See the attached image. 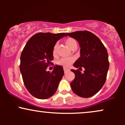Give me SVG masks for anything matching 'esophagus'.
I'll return each mask as SVG.
<instances>
[{
	"label": "esophagus",
	"instance_id": "esophagus-1",
	"mask_svg": "<svg viewBox=\"0 0 125 125\" xmlns=\"http://www.w3.org/2000/svg\"><path fill=\"white\" fill-rule=\"evenodd\" d=\"M63 70H64V73H66L67 71H69V69L66 68V67H64V68H63Z\"/></svg>",
	"mask_w": 125,
	"mask_h": 125
}]
</instances>
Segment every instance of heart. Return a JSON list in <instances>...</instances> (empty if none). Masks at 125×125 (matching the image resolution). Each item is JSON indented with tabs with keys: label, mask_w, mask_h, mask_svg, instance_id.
<instances>
[{
	"label": "heart",
	"mask_w": 125,
	"mask_h": 125,
	"mask_svg": "<svg viewBox=\"0 0 125 125\" xmlns=\"http://www.w3.org/2000/svg\"><path fill=\"white\" fill-rule=\"evenodd\" d=\"M65 43L69 48L72 49L74 46L77 45L76 41L74 39L69 38H67L65 40ZM57 44H56L54 46L53 49V54L55 55L56 53V49H57ZM74 61V58L73 57H69V58H63L61 59L59 61H58V63L60 65L63 66L64 67H68Z\"/></svg>",
	"instance_id": "obj_1"
}]
</instances>
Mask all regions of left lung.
I'll return each instance as SVG.
<instances>
[{
  "label": "left lung",
  "instance_id": "left-lung-1",
  "mask_svg": "<svg viewBox=\"0 0 125 125\" xmlns=\"http://www.w3.org/2000/svg\"><path fill=\"white\" fill-rule=\"evenodd\" d=\"M75 39L81 47V57L74 62L75 67H84V73L71 69L75 74L71 83L72 90L82 97H90L101 89L106 79L109 67L108 54L101 41L89 31L67 33Z\"/></svg>",
  "mask_w": 125,
  "mask_h": 125
}]
</instances>
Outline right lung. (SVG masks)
Listing matches in <instances>:
<instances>
[{"instance_id":"right-lung-1","label":"right lung","mask_w":125,"mask_h":125,"mask_svg":"<svg viewBox=\"0 0 125 125\" xmlns=\"http://www.w3.org/2000/svg\"><path fill=\"white\" fill-rule=\"evenodd\" d=\"M66 34L38 33L29 39L21 52L20 71L24 84L36 98L48 99L56 92L64 74L63 67L54 66L52 72L46 69L52 64L54 46Z\"/></svg>"}]
</instances>
